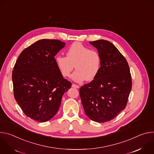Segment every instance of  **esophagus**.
<instances>
[{
  "label": "esophagus",
  "instance_id": "34e87169",
  "mask_svg": "<svg viewBox=\"0 0 154 154\" xmlns=\"http://www.w3.org/2000/svg\"><path fill=\"white\" fill-rule=\"evenodd\" d=\"M72 88H79V85H75V84H74V83H72Z\"/></svg>",
  "mask_w": 154,
  "mask_h": 154
}]
</instances>
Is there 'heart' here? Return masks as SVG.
I'll list each match as a JSON object with an SVG mask.
<instances>
[{"label": "heart", "mask_w": 154, "mask_h": 154, "mask_svg": "<svg viewBox=\"0 0 154 154\" xmlns=\"http://www.w3.org/2000/svg\"><path fill=\"white\" fill-rule=\"evenodd\" d=\"M66 57L57 55L55 57L57 66L64 77H69L74 68L76 71L71 79L76 82L86 80L91 81L96 78L101 68L102 58L99 52L90 49L83 44L72 43L66 52Z\"/></svg>", "instance_id": "heart-1"}]
</instances>
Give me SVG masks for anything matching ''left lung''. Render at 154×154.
Returning <instances> with one entry per match:
<instances>
[{"label": "left lung", "instance_id": "left-lung-1", "mask_svg": "<svg viewBox=\"0 0 154 154\" xmlns=\"http://www.w3.org/2000/svg\"><path fill=\"white\" fill-rule=\"evenodd\" d=\"M102 58L96 78L82 86L80 96L85 114L90 119L105 122L125 109L131 89V77L125 57L108 41H90Z\"/></svg>", "mask_w": 154, "mask_h": 154}]
</instances>
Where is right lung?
<instances>
[{"label":"right lung","instance_id":"1","mask_svg":"<svg viewBox=\"0 0 154 154\" xmlns=\"http://www.w3.org/2000/svg\"><path fill=\"white\" fill-rule=\"evenodd\" d=\"M64 45L58 39L39 40L22 52L14 64V99L24 114L36 121L52 118L64 92L71 87L60 72L54 58Z\"/></svg>","mask_w":154,"mask_h":154}]
</instances>
